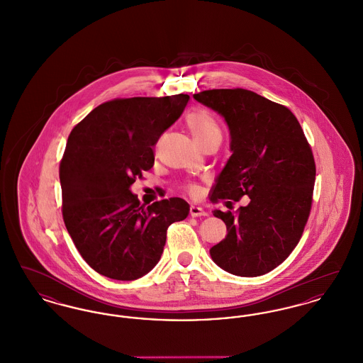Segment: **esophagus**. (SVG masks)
Returning <instances> with one entry per match:
<instances>
[{"label":"esophagus","instance_id":"esophagus-1","mask_svg":"<svg viewBox=\"0 0 363 363\" xmlns=\"http://www.w3.org/2000/svg\"><path fill=\"white\" fill-rule=\"evenodd\" d=\"M190 215H191L193 218H201V216H208V212H206L201 207L191 206V207H190Z\"/></svg>","mask_w":363,"mask_h":363}]
</instances>
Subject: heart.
Here are the masks:
<instances>
[{
	"instance_id": "obj_1",
	"label": "heart",
	"mask_w": 363,
	"mask_h": 363,
	"mask_svg": "<svg viewBox=\"0 0 363 363\" xmlns=\"http://www.w3.org/2000/svg\"><path fill=\"white\" fill-rule=\"evenodd\" d=\"M186 123L194 141H201L211 136H220V128L218 122L203 108L191 110L186 116Z\"/></svg>"
}]
</instances>
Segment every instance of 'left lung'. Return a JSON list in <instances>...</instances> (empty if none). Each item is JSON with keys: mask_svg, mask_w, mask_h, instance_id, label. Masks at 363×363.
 Masks as SVG:
<instances>
[{"mask_svg": "<svg viewBox=\"0 0 363 363\" xmlns=\"http://www.w3.org/2000/svg\"><path fill=\"white\" fill-rule=\"evenodd\" d=\"M193 98L225 118L233 152L212 188L211 201L250 203L234 215L213 211L227 227L209 255L237 277L268 274L290 256L311 213L315 164L293 113L253 91L208 89ZM231 201H225L230 207Z\"/></svg>", "mask_w": 363, "mask_h": 363, "instance_id": "1", "label": "left lung"}]
</instances>
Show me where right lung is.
I'll return each instance as SVG.
<instances>
[{
	"label": "right lung",
	"instance_id": "1",
	"mask_svg": "<svg viewBox=\"0 0 363 363\" xmlns=\"http://www.w3.org/2000/svg\"><path fill=\"white\" fill-rule=\"evenodd\" d=\"M189 95L114 99L70 132L60 164L62 216L82 257L98 274L136 280L160 259L169 225L189 215L179 197L145 207L130 191L155 162L159 138Z\"/></svg>",
	"mask_w": 363,
	"mask_h": 363
}]
</instances>
